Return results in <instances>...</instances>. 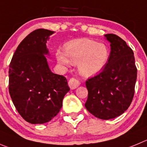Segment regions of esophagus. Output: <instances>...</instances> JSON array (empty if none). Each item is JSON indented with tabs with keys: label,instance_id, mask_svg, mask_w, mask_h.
Listing matches in <instances>:
<instances>
[{
	"label": "esophagus",
	"instance_id": "obj_1",
	"mask_svg": "<svg viewBox=\"0 0 147 147\" xmlns=\"http://www.w3.org/2000/svg\"><path fill=\"white\" fill-rule=\"evenodd\" d=\"M80 83L78 81V80L75 79V78H71L70 80H69L68 82V85H69V88L71 89H75L78 87V86H80Z\"/></svg>",
	"mask_w": 147,
	"mask_h": 147
}]
</instances>
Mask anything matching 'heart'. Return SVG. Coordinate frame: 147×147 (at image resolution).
Returning a JSON list of instances; mask_svg holds the SVG:
<instances>
[{"label": "heart", "mask_w": 147, "mask_h": 147, "mask_svg": "<svg viewBox=\"0 0 147 147\" xmlns=\"http://www.w3.org/2000/svg\"><path fill=\"white\" fill-rule=\"evenodd\" d=\"M109 57L108 46L89 39H78L67 43L64 53L59 50L57 59L59 64L68 66L78 64V70L85 77H93L105 69Z\"/></svg>", "instance_id": "heart-1"}]
</instances>
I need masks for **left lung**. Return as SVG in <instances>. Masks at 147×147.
Instances as JSON below:
<instances>
[{"label": "left lung", "instance_id": "8db88e82", "mask_svg": "<svg viewBox=\"0 0 147 147\" xmlns=\"http://www.w3.org/2000/svg\"><path fill=\"white\" fill-rule=\"evenodd\" d=\"M110 42V54L105 69L88 79V91L85 107L101 120L118 117L127 109L135 91L137 69L132 49L114 34L105 35Z\"/></svg>", "mask_w": 147, "mask_h": 147}]
</instances>
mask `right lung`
Wrapping results in <instances>:
<instances>
[{
	"label": "right lung",
	"mask_w": 147,
	"mask_h": 147,
	"mask_svg": "<svg viewBox=\"0 0 147 147\" xmlns=\"http://www.w3.org/2000/svg\"><path fill=\"white\" fill-rule=\"evenodd\" d=\"M54 33L38 29L18 46L9 65V94L16 110L32 124L48 123L59 112L69 90L65 77L51 71L45 55L46 42Z\"/></svg>",
	"instance_id": "obj_1"
}]
</instances>
